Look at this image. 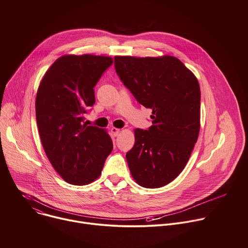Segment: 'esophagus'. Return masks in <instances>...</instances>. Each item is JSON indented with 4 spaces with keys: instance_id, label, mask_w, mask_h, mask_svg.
<instances>
[{
    "instance_id": "obj_1",
    "label": "esophagus",
    "mask_w": 248,
    "mask_h": 248,
    "mask_svg": "<svg viewBox=\"0 0 248 248\" xmlns=\"http://www.w3.org/2000/svg\"><path fill=\"white\" fill-rule=\"evenodd\" d=\"M111 131H112V134H113L114 136H118V135L120 134L121 129H120V128H117V127H112V128H111Z\"/></svg>"
}]
</instances>
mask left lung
Here are the masks:
<instances>
[{
  "label": "left lung",
  "mask_w": 248,
  "mask_h": 248,
  "mask_svg": "<svg viewBox=\"0 0 248 248\" xmlns=\"http://www.w3.org/2000/svg\"><path fill=\"white\" fill-rule=\"evenodd\" d=\"M115 67L137 102L152 110V125L134 129V146L125 155L131 175L143 187H162L183 171L197 141L198 80L172 56H116Z\"/></svg>",
  "instance_id": "8db88e82"
}]
</instances>
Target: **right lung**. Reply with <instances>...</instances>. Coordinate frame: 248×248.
Listing matches in <instances>:
<instances>
[{
	"instance_id": "1",
	"label": "right lung",
	"mask_w": 248,
	"mask_h": 248,
	"mask_svg": "<svg viewBox=\"0 0 248 248\" xmlns=\"http://www.w3.org/2000/svg\"><path fill=\"white\" fill-rule=\"evenodd\" d=\"M112 63L111 57L64 55L40 82L35 110L41 142L67 184L86 186L97 180L113 150L107 130L83 123L95 103L94 86Z\"/></svg>"
}]
</instances>
